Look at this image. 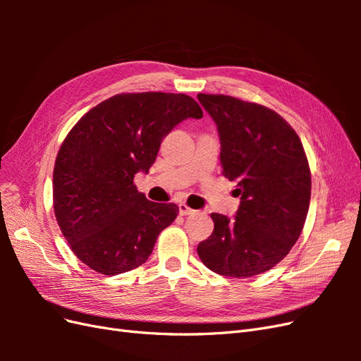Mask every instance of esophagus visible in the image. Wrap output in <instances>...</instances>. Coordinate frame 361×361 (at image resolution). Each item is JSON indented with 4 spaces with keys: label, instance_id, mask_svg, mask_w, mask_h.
Returning <instances> with one entry per match:
<instances>
[{
    "label": "esophagus",
    "instance_id": "obj_1",
    "mask_svg": "<svg viewBox=\"0 0 361 361\" xmlns=\"http://www.w3.org/2000/svg\"><path fill=\"white\" fill-rule=\"evenodd\" d=\"M179 214L180 215H192V214H195V211L191 209V207L187 206L185 203H180L179 204Z\"/></svg>",
    "mask_w": 361,
    "mask_h": 361
}]
</instances>
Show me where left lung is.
Segmentation results:
<instances>
[{"mask_svg": "<svg viewBox=\"0 0 361 361\" xmlns=\"http://www.w3.org/2000/svg\"><path fill=\"white\" fill-rule=\"evenodd\" d=\"M216 123L223 174L241 195L235 220L211 214L212 235L197 253L216 274L251 277L276 267L307 216L312 176L293 128L274 110L233 96L199 93Z\"/></svg>", "mask_w": 361, "mask_h": 361, "instance_id": "1", "label": "left lung"}]
</instances>
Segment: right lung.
<instances>
[{
	"label": "right lung",
	"mask_w": 361,
	"mask_h": 361,
	"mask_svg": "<svg viewBox=\"0 0 361 361\" xmlns=\"http://www.w3.org/2000/svg\"><path fill=\"white\" fill-rule=\"evenodd\" d=\"M188 117H203L188 94L120 93L71 129L54 166L52 199L60 231L82 264L116 276L149 259L179 207L147 200L134 176L150 169L162 138Z\"/></svg>",
	"instance_id": "add662e5"
}]
</instances>
